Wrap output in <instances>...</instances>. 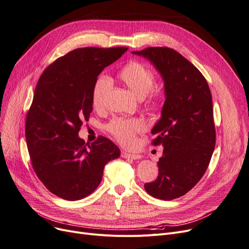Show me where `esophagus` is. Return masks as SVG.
Wrapping results in <instances>:
<instances>
[{"instance_id": "obj_1", "label": "esophagus", "mask_w": 249, "mask_h": 249, "mask_svg": "<svg viewBox=\"0 0 249 249\" xmlns=\"http://www.w3.org/2000/svg\"><path fill=\"white\" fill-rule=\"evenodd\" d=\"M122 157H123V158H130V159H134V160H136V159H140V158H141V155L128 153V152H126V151H122Z\"/></svg>"}]
</instances>
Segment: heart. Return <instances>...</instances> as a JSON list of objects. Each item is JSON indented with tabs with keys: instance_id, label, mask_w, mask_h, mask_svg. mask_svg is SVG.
Instances as JSON below:
<instances>
[{
	"instance_id": "1",
	"label": "heart",
	"mask_w": 249,
	"mask_h": 249,
	"mask_svg": "<svg viewBox=\"0 0 249 249\" xmlns=\"http://www.w3.org/2000/svg\"><path fill=\"white\" fill-rule=\"evenodd\" d=\"M117 77L135 96L143 99L149 93L146 106L156 110L159 106L161 95L159 92H150L155 83L153 71L147 65L132 61L125 64L117 73ZM110 83L107 77H100L94 85L92 94V105L95 109H100L104 105ZM145 124L139 118H114L106 125L107 132L117 142L123 145H131L136 134L145 130Z\"/></svg>"
}]
</instances>
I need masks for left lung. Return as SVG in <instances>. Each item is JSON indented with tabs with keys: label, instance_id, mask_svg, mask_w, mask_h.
<instances>
[{
	"label": "left lung",
	"instance_id": "1",
	"mask_svg": "<svg viewBox=\"0 0 249 249\" xmlns=\"http://www.w3.org/2000/svg\"><path fill=\"white\" fill-rule=\"evenodd\" d=\"M132 53L150 61L164 83L161 117L151 130L152 144L162 145L163 152L157 178L144 188L158 199L173 200L190 191L210 164L215 145L212 93L202 73L174 49Z\"/></svg>",
	"mask_w": 249,
	"mask_h": 249
}]
</instances>
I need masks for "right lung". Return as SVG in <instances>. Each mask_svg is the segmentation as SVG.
I'll list each match as a JSON object with an SVG mask.
<instances>
[{
  "mask_svg": "<svg viewBox=\"0 0 249 249\" xmlns=\"http://www.w3.org/2000/svg\"><path fill=\"white\" fill-rule=\"evenodd\" d=\"M127 48H81L48 66L36 84L27 112L25 138L34 170L50 192L79 200L101 183L104 166L121 155L105 137L86 147L78 137L93 110L98 75Z\"/></svg>",
  "mask_w": 249,
  "mask_h": 249,
  "instance_id": "right-lung-1",
  "label": "right lung"
}]
</instances>
